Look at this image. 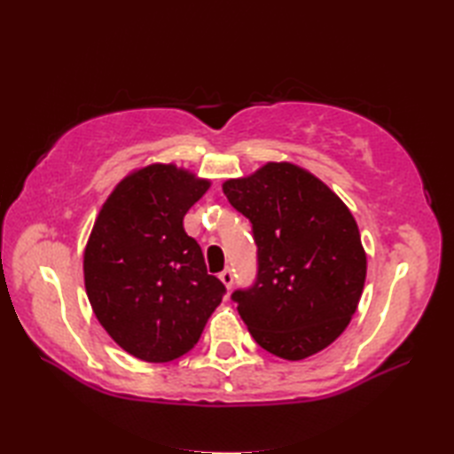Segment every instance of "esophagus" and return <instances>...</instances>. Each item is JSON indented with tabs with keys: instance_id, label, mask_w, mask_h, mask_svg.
<instances>
[{
	"instance_id": "esophagus-1",
	"label": "esophagus",
	"mask_w": 454,
	"mask_h": 454,
	"mask_svg": "<svg viewBox=\"0 0 454 454\" xmlns=\"http://www.w3.org/2000/svg\"><path fill=\"white\" fill-rule=\"evenodd\" d=\"M218 277H220V281L224 283V286L230 291V288H232V285H234V273L230 271V269H224V271H222Z\"/></svg>"
}]
</instances>
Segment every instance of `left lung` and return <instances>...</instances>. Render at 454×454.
<instances>
[{
	"label": "left lung",
	"instance_id": "8db88e82",
	"mask_svg": "<svg viewBox=\"0 0 454 454\" xmlns=\"http://www.w3.org/2000/svg\"><path fill=\"white\" fill-rule=\"evenodd\" d=\"M230 205L252 222L257 277L232 301L254 340L286 361L332 345L361 301L366 255L353 215L312 173L267 163L228 179Z\"/></svg>",
	"mask_w": 454,
	"mask_h": 454
}]
</instances>
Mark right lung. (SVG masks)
<instances>
[{
    "instance_id": "obj_1",
    "label": "right lung",
    "mask_w": 454,
    "mask_h": 454,
    "mask_svg": "<svg viewBox=\"0 0 454 454\" xmlns=\"http://www.w3.org/2000/svg\"><path fill=\"white\" fill-rule=\"evenodd\" d=\"M208 187L173 163H153L124 177L95 220L85 291L105 332L137 359L168 363L189 353L226 293L183 228Z\"/></svg>"
}]
</instances>
